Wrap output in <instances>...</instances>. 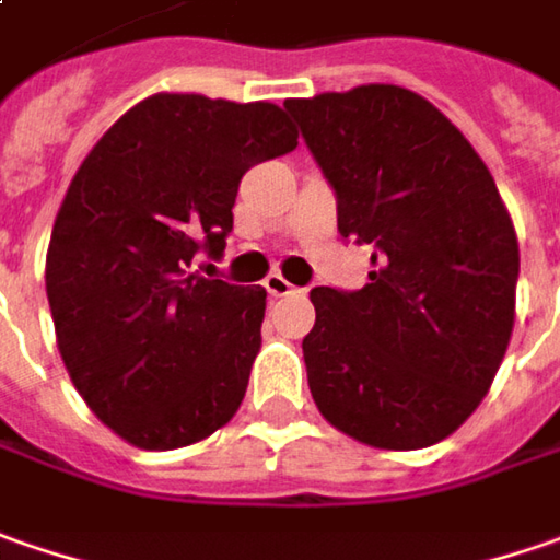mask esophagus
<instances>
[{
  "label": "esophagus",
  "instance_id": "esophagus-1",
  "mask_svg": "<svg viewBox=\"0 0 560 560\" xmlns=\"http://www.w3.org/2000/svg\"><path fill=\"white\" fill-rule=\"evenodd\" d=\"M262 288L269 291V298H288V294L294 291V284L284 279L281 272H269V276L262 279Z\"/></svg>",
  "mask_w": 560,
  "mask_h": 560
}]
</instances>
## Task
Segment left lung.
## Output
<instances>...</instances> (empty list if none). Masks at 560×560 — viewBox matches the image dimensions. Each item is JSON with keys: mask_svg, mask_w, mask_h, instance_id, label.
<instances>
[{"mask_svg": "<svg viewBox=\"0 0 560 560\" xmlns=\"http://www.w3.org/2000/svg\"><path fill=\"white\" fill-rule=\"evenodd\" d=\"M284 109L335 187L341 237L376 250L360 291H310V395L363 445H435L486 398L514 331L521 247L499 187L413 90L363 84Z\"/></svg>", "mask_w": 560, "mask_h": 560, "instance_id": "obj_1", "label": "left lung"}]
</instances>
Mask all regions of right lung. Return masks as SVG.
<instances>
[{
	"instance_id": "1",
	"label": "right lung",
	"mask_w": 560,
	"mask_h": 560,
	"mask_svg": "<svg viewBox=\"0 0 560 560\" xmlns=\"http://www.w3.org/2000/svg\"><path fill=\"white\" fill-rule=\"evenodd\" d=\"M298 147L276 103L153 93L86 153L61 200L46 298L86 407L143 451L232 420L262 345L266 291L194 272L234 225L244 172Z\"/></svg>"
}]
</instances>
